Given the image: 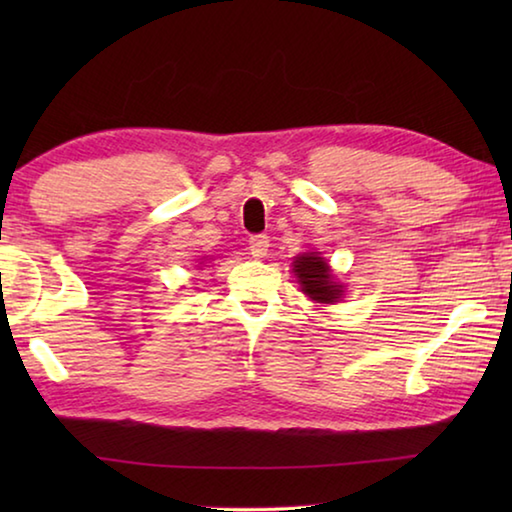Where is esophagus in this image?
Returning <instances> with one entry per match:
<instances>
[{"mask_svg":"<svg viewBox=\"0 0 512 512\" xmlns=\"http://www.w3.org/2000/svg\"><path fill=\"white\" fill-rule=\"evenodd\" d=\"M248 250L255 259H262L268 253V237L266 235H253L248 239Z\"/></svg>","mask_w":512,"mask_h":512,"instance_id":"34e87169","label":"esophagus"}]
</instances>
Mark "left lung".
<instances>
[{"mask_svg": "<svg viewBox=\"0 0 512 512\" xmlns=\"http://www.w3.org/2000/svg\"><path fill=\"white\" fill-rule=\"evenodd\" d=\"M293 275L298 277L302 293L320 302V305H334L343 296V284L336 282L332 268H329L323 255H298L296 262H293Z\"/></svg>", "mask_w": 512, "mask_h": 512, "instance_id": "1", "label": "left lung"}]
</instances>
